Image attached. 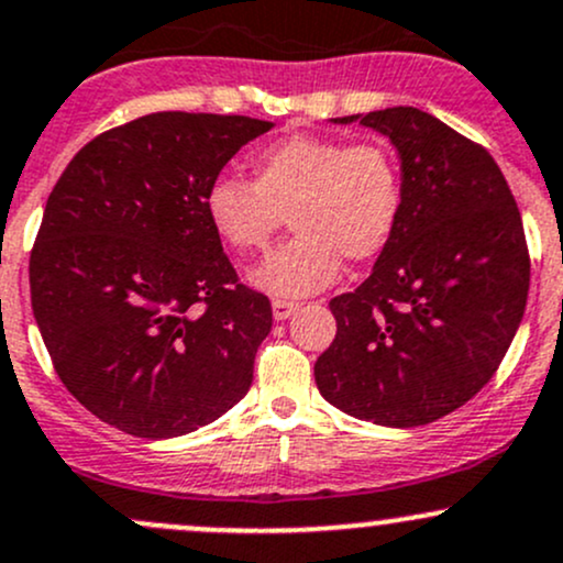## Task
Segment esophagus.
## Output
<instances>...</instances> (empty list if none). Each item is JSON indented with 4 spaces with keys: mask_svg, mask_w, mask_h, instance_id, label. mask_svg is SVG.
Returning <instances> with one entry per match:
<instances>
[{
    "mask_svg": "<svg viewBox=\"0 0 563 563\" xmlns=\"http://www.w3.org/2000/svg\"><path fill=\"white\" fill-rule=\"evenodd\" d=\"M296 310H299V301L272 299V314H275V320H288Z\"/></svg>",
    "mask_w": 563,
    "mask_h": 563,
    "instance_id": "obj_1",
    "label": "esophagus"
}]
</instances>
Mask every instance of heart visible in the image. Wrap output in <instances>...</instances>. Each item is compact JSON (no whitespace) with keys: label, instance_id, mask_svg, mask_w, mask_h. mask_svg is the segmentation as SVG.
Returning <instances> with one entry per match:
<instances>
[{"label":"heart","instance_id":"b5f03b06","mask_svg":"<svg viewBox=\"0 0 563 563\" xmlns=\"http://www.w3.org/2000/svg\"><path fill=\"white\" fill-rule=\"evenodd\" d=\"M253 181L216 176L202 206L221 243L258 253L288 221L296 234L253 269V286L275 296L325 288L350 262H372L404 219V173L385 141L294 135L251 159Z\"/></svg>","mask_w":563,"mask_h":563}]
</instances>
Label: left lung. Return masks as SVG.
I'll list each match as a JSON object with an SVG mask.
<instances>
[{
	"mask_svg": "<svg viewBox=\"0 0 563 563\" xmlns=\"http://www.w3.org/2000/svg\"><path fill=\"white\" fill-rule=\"evenodd\" d=\"M333 122L390 139L406 202L372 275L331 299L336 339L314 363V382L355 419L435 422L492 379L521 325V213L492 154L428 111L393 107Z\"/></svg>",
	"mask_w": 563,
	"mask_h": 563,
	"instance_id": "1",
	"label": "left lung"
}]
</instances>
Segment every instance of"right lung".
<instances>
[{"instance_id": "right-lung-1", "label": "right lung", "mask_w": 563, "mask_h": 563, "mask_svg": "<svg viewBox=\"0 0 563 563\" xmlns=\"http://www.w3.org/2000/svg\"><path fill=\"white\" fill-rule=\"evenodd\" d=\"M272 122L157 111L96 135L60 173L29 262L55 374L101 422L176 438L249 393L272 329L206 216L208 184Z\"/></svg>"}]
</instances>
